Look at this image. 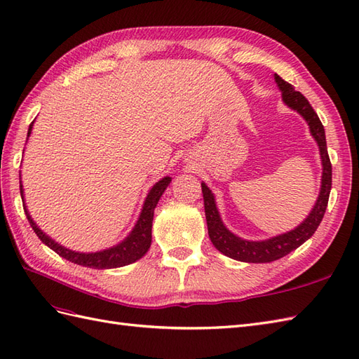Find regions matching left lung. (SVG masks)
I'll use <instances>...</instances> for the list:
<instances>
[{"mask_svg":"<svg viewBox=\"0 0 359 359\" xmlns=\"http://www.w3.org/2000/svg\"><path fill=\"white\" fill-rule=\"evenodd\" d=\"M274 80L278 83L279 89L282 90V98L291 109L297 110V112L306 119L308 126L311 128L312 136L320 147L321 162H323V176H321V191L314 209L311 210L309 217L303 222L299 227L294 231L283 233L279 236H274L267 241H245L241 238L235 236L224 227L222 218L218 215V210L215 206L214 194L210 189L201 183V192H203L205 200V214H206V223H208V233L210 241L217 247V249L229 258L243 261V262H273L276 259H280L287 256L292 250H296L299 245H302L306 240L314 235L317 227L320 226L321 219L326 212L327 201L330 188H332V163H330L327 147H326V135L325 127L321 124L316 110L312 109L309 101L303 97L299 90L294 89L292 85L285 81L278 74H274Z\"/></svg>","mask_w":359,"mask_h":359,"instance_id":"1","label":"left lung"}]
</instances>
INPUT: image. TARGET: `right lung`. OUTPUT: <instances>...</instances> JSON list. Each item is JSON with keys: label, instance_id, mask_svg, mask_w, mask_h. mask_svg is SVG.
<instances>
[{"label": "right lung", "instance_id": "obj_1", "mask_svg": "<svg viewBox=\"0 0 359 359\" xmlns=\"http://www.w3.org/2000/svg\"><path fill=\"white\" fill-rule=\"evenodd\" d=\"M32 126H33V123L29 127V133H27V136H30ZM170 182H171L170 177H163L151 188L149 196H147V198H145V203L142 206V212L140 215V219H137V223L132 231V233L128 235L121 244L112 247V249L97 252V253L72 252V250L65 249V247L59 245L57 243H54L51 238H48L38 226H36V223L29 215V210L25 209V205H24V210H25L27 219L30 222L33 231L36 235L39 236V240L43 244H47L50 249L56 252L59 256H62V258H65L67 261H71V262L79 264V265H83V267H89V269H116V267H123V265L132 264L137 259H141L142 256L149 252L150 244H151V224H153L154 208H156V205H158V201H159L161 196L163 194V191L167 189V187L170 185ZM20 189H21V197L24 198L22 185H20Z\"/></svg>", "mask_w": 359, "mask_h": 359}]
</instances>
